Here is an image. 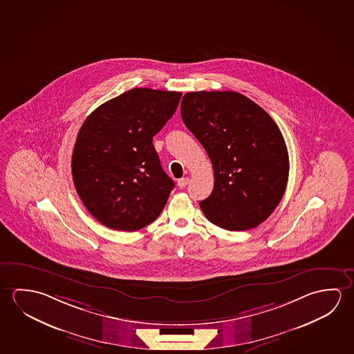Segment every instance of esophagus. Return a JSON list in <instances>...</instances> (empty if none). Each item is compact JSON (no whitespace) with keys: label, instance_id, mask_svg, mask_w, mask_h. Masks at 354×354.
Instances as JSON below:
<instances>
[{"label":"esophagus","instance_id":"esophagus-1","mask_svg":"<svg viewBox=\"0 0 354 354\" xmlns=\"http://www.w3.org/2000/svg\"><path fill=\"white\" fill-rule=\"evenodd\" d=\"M189 178H181V179L178 180V186H179L180 189H183V187H185L187 184H189Z\"/></svg>","mask_w":354,"mask_h":354}]
</instances>
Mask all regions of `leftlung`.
Wrapping results in <instances>:
<instances>
[{
	"mask_svg": "<svg viewBox=\"0 0 354 354\" xmlns=\"http://www.w3.org/2000/svg\"><path fill=\"white\" fill-rule=\"evenodd\" d=\"M181 118L207 151L214 190L200 203L206 218L227 231L267 220L284 195L289 156L277 123L234 91L187 93Z\"/></svg>",
	"mask_w": 354,
	"mask_h": 354,
	"instance_id": "left-lung-1",
	"label": "left lung"
}]
</instances>
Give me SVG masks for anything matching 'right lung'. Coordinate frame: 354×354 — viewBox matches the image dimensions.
<instances>
[{
  "label": "right lung",
  "instance_id": "right-lung-1",
  "mask_svg": "<svg viewBox=\"0 0 354 354\" xmlns=\"http://www.w3.org/2000/svg\"><path fill=\"white\" fill-rule=\"evenodd\" d=\"M181 93L132 88L99 106L77 134L71 173L87 211L104 226L133 232L160 214L174 181L153 137L174 115Z\"/></svg>",
  "mask_w": 354,
  "mask_h": 354
}]
</instances>
